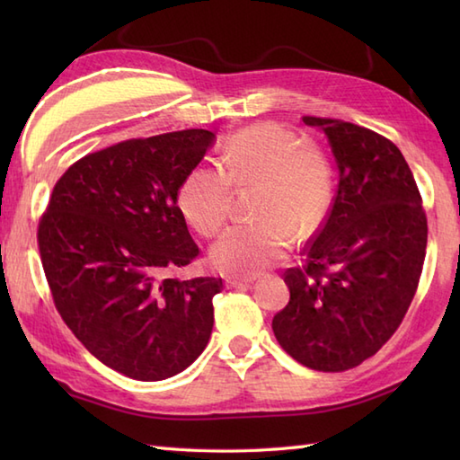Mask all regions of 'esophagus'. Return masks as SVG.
Here are the masks:
<instances>
[{
  "instance_id": "esophagus-1",
  "label": "esophagus",
  "mask_w": 460,
  "mask_h": 460,
  "mask_svg": "<svg viewBox=\"0 0 460 460\" xmlns=\"http://www.w3.org/2000/svg\"><path fill=\"white\" fill-rule=\"evenodd\" d=\"M259 277L257 275H249V277H227L225 279V285L227 288H241V287H247L251 282H255Z\"/></svg>"
}]
</instances>
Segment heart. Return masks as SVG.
<instances>
[{"label": "heart", "mask_w": 460, "mask_h": 460, "mask_svg": "<svg viewBox=\"0 0 460 460\" xmlns=\"http://www.w3.org/2000/svg\"><path fill=\"white\" fill-rule=\"evenodd\" d=\"M251 188L257 221L227 229L211 247L213 265L225 272L265 269L287 255L292 237L314 235L334 199V173L318 146L277 124H252L225 144L221 170L195 165L185 175L178 205L193 231L213 237L229 219L235 190Z\"/></svg>", "instance_id": "1"}]
</instances>
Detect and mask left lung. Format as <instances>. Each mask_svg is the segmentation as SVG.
Here are the masks:
<instances>
[{
	"label": "left lung",
	"mask_w": 460,
	"mask_h": 460,
	"mask_svg": "<svg viewBox=\"0 0 460 460\" xmlns=\"http://www.w3.org/2000/svg\"><path fill=\"white\" fill-rule=\"evenodd\" d=\"M324 130L340 181L328 217L285 270L288 305L272 318L282 349L316 371H346L395 334L421 279L427 215L397 146L364 126L302 116Z\"/></svg>",
	"instance_id": "obj_1"
}]
</instances>
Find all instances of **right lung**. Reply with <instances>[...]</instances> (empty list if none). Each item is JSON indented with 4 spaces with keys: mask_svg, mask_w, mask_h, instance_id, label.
I'll return each mask as SVG.
<instances>
[{
    "mask_svg": "<svg viewBox=\"0 0 460 460\" xmlns=\"http://www.w3.org/2000/svg\"><path fill=\"white\" fill-rule=\"evenodd\" d=\"M215 134L130 138L76 160L55 183L37 243L55 308L104 366L160 381L191 366L223 280L172 279L198 259L178 191Z\"/></svg>",
    "mask_w": 460,
    "mask_h": 460,
    "instance_id": "obj_1",
    "label": "right lung"
}]
</instances>
